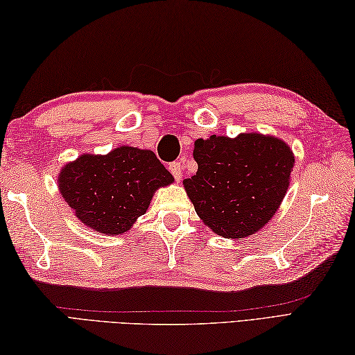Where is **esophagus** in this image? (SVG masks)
<instances>
[{"instance_id":"obj_1","label":"esophagus","mask_w":355,"mask_h":355,"mask_svg":"<svg viewBox=\"0 0 355 355\" xmlns=\"http://www.w3.org/2000/svg\"><path fill=\"white\" fill-rule=\"evenodd\" d=\"M169 171H171V173L173 175V178L177 180V182H180V180H182V177H183V164H182V162L171 163L169 164Z\"/></svg>"}]
</instances>
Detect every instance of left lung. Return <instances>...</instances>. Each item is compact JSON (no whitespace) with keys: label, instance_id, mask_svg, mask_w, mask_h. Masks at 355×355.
<instances>
[{"label":"left lung","instance_id":"left-lung-1","mask_svg":"<svg viewBox=\"0 0 355 355\" xmlns=\"http://www.w3.org/2000/svg\"><path fill=\"white\" fill-rule=\"evenodd\" d=\"M198 171L183 184L195 212L223 238L259 232L281 206L290 184L294 155L273 135H210L195 140Z\"/></svg>","mask_w":355,"mask_h":355}]
</instances>
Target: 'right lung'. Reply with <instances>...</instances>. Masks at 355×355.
<instances>
[{
	"instance_id": "right-lung-1",
	"label": "right lung",
	"mask_w": 355,
	"mask_h": 355,
	"mask_svg": "<svg viewBox=\"0 0 355 355\" xmlns=\"http://www.w3.org/2000/svg\"><path fill=\"white\" fill-rule=\"evenodd\" d=\"M171 183L173 177L153 150L132 146L80 155L58 177L59 191L79 221L108 236L130 230L158 187Z\"/></svg>"
}]
</instances>
